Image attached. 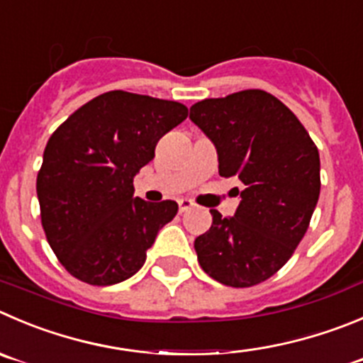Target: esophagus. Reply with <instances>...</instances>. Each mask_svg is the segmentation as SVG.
<instances>
[{
    "instance_id": "obj_1",
    "label": "esophagus",
    "mask_w": 363,
    "mask_h": 363,
    "mask_svg": "<svg viewBox=\"0 0 363 363\" xmlns=\"http://www.w3.org/2000/svg\"><path fill=\"white\" fill-rule=\"evenodd\" d=\"M194 205H196V203L192 201V199H187V198H182V199H179V201H178L179 212H187V210H191Z\"/></svg>"
}]
</instances>
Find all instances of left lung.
<instances>
[{
	"mask_svg": "<svg viewBox=\"0 0 363 363\" xmlns=\"http://www.w3.org/2000/svg\"><path fill=\"white\" fill-rule=\"evenodd\" d=\"M191 119L216 144L219 174L244 184L235 216L210 210L212 226L194 242L199 265L228 287H253L287 264L308 230L319 151L291 108L260 89L198 101Z\"/></svg>",
	"mask_w": 363,
	"mask_h": 363,
	"instance_id": "8db88e82",
	"label": "left lung"
}]
</instances>
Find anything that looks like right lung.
I'll use <instances>...</instances> for the list:
<instances>
[{
    "instance_id": "right-lung-1",
    "label": "right lung",
    "mask_w": 363,
    "mask_h": 363,
    "mask_svg": "<svg viewBox=\"0 0 363 363\" xmlns=\"http://www.w3.org/2000/svg\"><path fill=\"white\" fill-rule=\"evenodd\" d=\"M187 116L178 101L110 91L55 130L37 196L48 242L69 274L105 287L143 267L178 205L133 198V178L153 160L158 140Z\"/></svg>"
}]
</instances>
